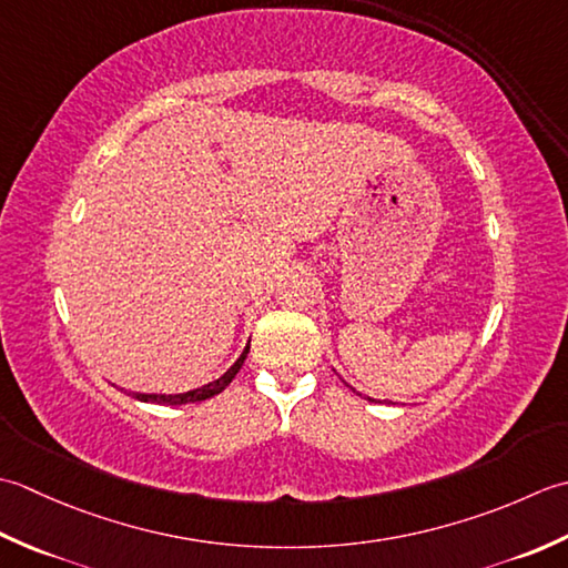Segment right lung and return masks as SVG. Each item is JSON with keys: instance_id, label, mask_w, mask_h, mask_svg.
<instances>
[{"instance_id": "add662e5", "label": "right lung", "mask_w": 568, "mask_h": 568, "mask_svg": "<svg viewBox=\"0 0 568 568\" xmlns=\"http://www.w3.org/2000/svg\"><path fill=\"white\" fill-rule=\"evenodd\" d=\"M247 351H250V348H245V353H242V355L237 357V363H235L233 367H230L223 377H217L215 382H207V385H203V387H199V389L183 392V395H132V397L139 399V402H154V404H191V402L211 399V397L220 395V392H223V389L230 385V382L235 379V375L240 373L242 363H245Z\"/></svg>"}]
</instances>
